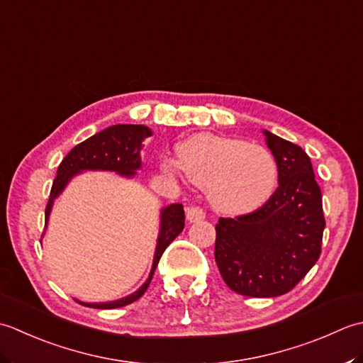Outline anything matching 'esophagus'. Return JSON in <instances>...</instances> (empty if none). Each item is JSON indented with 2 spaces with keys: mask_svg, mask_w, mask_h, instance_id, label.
<instances>
[{
  "mask_svg": "<svg viewBox=\"0 0 363 363\" xmlns=\"http://www.w3.org/2000/svg\"><path fill=\"white\" fill-rule=\"evenodd\" d=\"M186 219L189 223H201V220L205 219V213L199 206H189L186 210Z\"/></svg>",
  "mask_w": 363,
  "mask_h": 363,
  "instance_id": "obj_1",
  "label": "esophagus"
}]
</instances>
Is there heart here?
Wrapping results in <instances>:
<instances>
[{
    "instance_id": "heart-1",
    "label": "heart",
    "mask_w": 363,
    "mask_h": 363,
    "mask_svg": "<svg viewBox=\"0 0 363 363\" xmlns=\"http://www.w3.org/2000/svg\"><path fill=\"white\" fill-rule=\"evenodd\" d=\"M179 158L164 153L161 169L188 177L220 213H250L268 202L277 184V161L269 149L247 140L199 133L177 145Z\"/></svg>"
}]
</instances>
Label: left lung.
I'll use <instances>...</instances> for the list:
<instances>
[{
	"label": "left lung",
	"mask_w": 363,
	"mask_h": 363,
	"mask_svg": "<svg viewBox=\"0 0 363 363\" xmlns=\"http://www.w3.org/2000/svg\"><path fill=\"white\" fill-rule=\"evenodd\" d=\"M277 161L279 188L257 211L216 224L214 258L230 290L276 298L293 290L321 254V189L308 155L290 140L262 130Z\"/></svg>",
	"instance_id": "obj_1"
}]
</instances>
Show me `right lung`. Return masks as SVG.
Segmentation results:
<instances>
[{"label": "right lung", "mask_w": 363, "mask_h": 363, "mask_svg": "<svg viewBox=\"0 0 363 363\" xmlns=\"http://www.w3.org/2000/svg\"><path fill=\"white\" fill-rule=\"evenodd\" d=\"M153 131L145 125H131V123H117L95 133L94 136L87 138L83 143L73 147L65 155L61 164L57 167V177L53 182L50 192V201L45 210V230L50 220L51 210L56 199L62 194L64 189L77 175L87 171H103L114 172L123 179H135L138 171L143 167L140 152L144 150V140L150 138ZM184 227V211L182 203H171L162 206L160 210V230L157 238V247H155L153 263L145 282L140 285L136 291L130 293L125 298L108 301V302H83L78 301L81 306L91 308H119L128 306L138 301L149 286L157 269L160 258L166 247L179 236ZM45 235V232H43ZM42 235V238H43Z\"/></svg>", "instance_id": "add662e5"}]
</instances>
